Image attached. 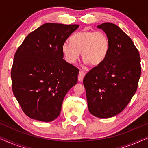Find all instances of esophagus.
Returning <instances> with one entry per match:
<instances>
[{
	"instance_id": "34e87169",
	"label": "esophagus",
	"mask_w": 148,
	"mask_h": 148,
	"mask_svg": "<svg viewBox=\"0 0 148 148\" xmlns=\"http://www.w3.org/2000/svg\"><path fill=\"white\" fill-rule=\"evenodd\" d=\"M85 74H86V73H85L84 71H82V70H80V72H79V74H78V80L80 81V82H82L83 80Z\"/></svg>"
}]
</instances>
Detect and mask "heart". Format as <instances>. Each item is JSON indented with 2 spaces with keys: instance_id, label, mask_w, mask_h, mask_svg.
Instances as JSON below:
<instances>
[{
  "instance_id": "b5f03b06",
  "label": "heart",
  "mask_w": 148,
  "mask_h": 148,
  "mask_svg": "<svg viewBox=\"0 0 148 148\" xmlns=\"http://www.w3.org/2000/svg\"><path fill=\"white\" fill-rule=\"evenodd\" d=\"M70 41L62 45V54L69 64L76 63L82 52L85 63L97 66L104 62L109 52V37L102 32L80 31L72 35Z\"/></svg>"
}]
</instances>
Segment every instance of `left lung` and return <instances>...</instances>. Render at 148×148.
Returning <instances> with one entry per match:
<instances>
[{
    "label": "left lung",
    "instance_id": "obj_1",
    "mask_svg": "<svg viewBox=\"0 0 148 148\" xmlns=\"http://www.w3.org/2000/svg\"><path fill=\"white\" fill-rule=\"evenodd\" d=\"M107 34L110 49L107 58L86 74L89 112L99 118L120 113L136 93L141 76L139 51L130 37L116 25L104 23L97 27Z\"/></svg>",
    "mask_w": 148,
    "mask_h": 148
}]
</instances>
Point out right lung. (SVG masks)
<instances>
[{"instance_id": "1", "label": "right lung", "mask_w": 148, "mask_h": 148, "mask_svg": "<svg viewBox=\"0 0 148 148\" xmlns=\"http://www.w3.org/2000/svg\"><path fill=\"white\" fill-rule=\"evenodd\" d=\"M78 25L47 23L30 33L14 54L12 89L29 117L52 121L64 98L78 81L79 70L63 59L62 45Z\"/></svg>"}]
</instances>
